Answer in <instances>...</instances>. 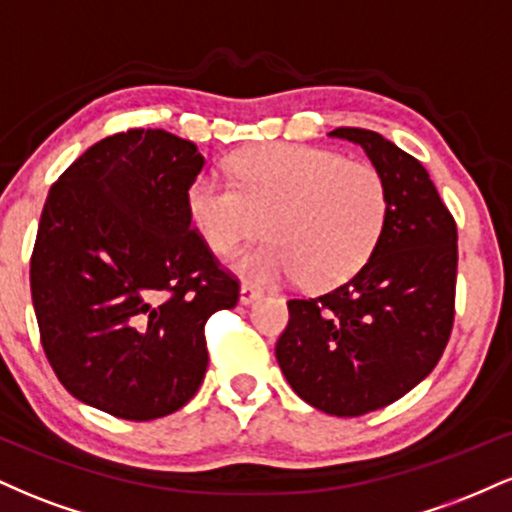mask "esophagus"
I'll list each match as a JSON object with an SVG mask.
<instances>
[{"mask_svg":"<svg viewBox=\"0 0 512 512\" xmlns=\"http://www.w3.org/2000/svg\"><path fill=\"white\" fill-rule=\"evenodd\" d=\"M260 296H262V291L257 289V286H252V284L240 286V303H243V305H250L252 301H257Z\"/></svg>","mask_w":512,"mask_h":512,"instance_id":"esophagus-1","label":"esophagus"}]
</instances>
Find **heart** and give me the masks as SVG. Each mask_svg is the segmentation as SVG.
Returning <instances> with one entry per match:
<instances>
[{
	"label": "heart",
	"mask_w": 512,
	"mask_h": 512,
	"mask_svg": "<svg viewBox=\"0 0 512 512\" xmlns=\"http://www.w3.org/2000/svg\"><path fill=\"white\" fill-rule=\"evenodd\" d=\"M231 175L233 185L199 175L187 190V209L221 257L267 228L272 240L233 260L257 284L298 276L308 289L344 284L383 238L390 190L373 163L315 146L267 144L233 156Z\"/></svg>",
	"instance_id": "1"
}]
</instances>
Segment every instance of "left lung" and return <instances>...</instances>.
Here are the masks:
<instances>
[{"mask_svg":"<svg viewBox=\"0 0 512 512\" xmlns=\"http://www.w3.org/2000/svg\"><path fill=\"white\" fill-rule=\"evenodd\" d=\"M385 175L390 214L370 260L337 289L291 298L276 361L298 397L334 416L397 402L436 368L452 332L457 226L426 168L383 134L339 127Z\"/></svg>","mask_w":512,"mask_h":512,"instance_id":"8db88e82","label":"left lung"}]
</instances>
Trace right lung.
I'll use <instances>...</instances> for the list:
<instances>
[{"mask_svg":"<svg viewBox=\"0 0 512 512\" xmlns=\"http://www.w3.org/2000/svg\"><path fill=\"white\" fill-rule=\"evenodd\" d=\"M204 156L166 129L93 144L50 187L31 257L40 342L69 395L117 419L185 407L207 373L204 325L238 281L192 231Z\"/></svg>","mask_w":512,"mask_h":512,"instance_id":"right-lung-1","label":"right lung"}]
</instances>
